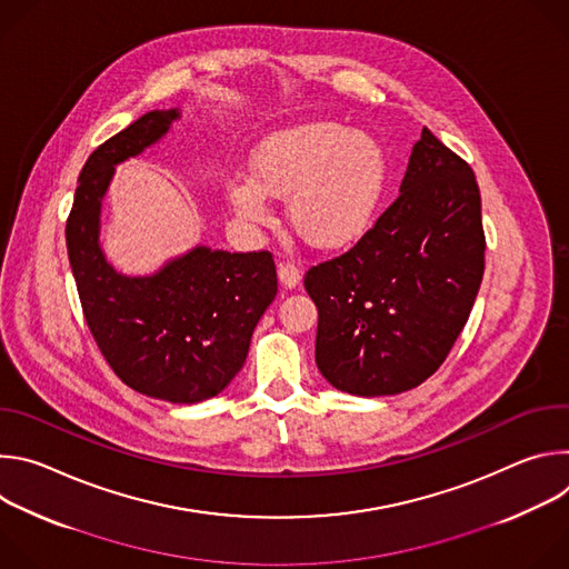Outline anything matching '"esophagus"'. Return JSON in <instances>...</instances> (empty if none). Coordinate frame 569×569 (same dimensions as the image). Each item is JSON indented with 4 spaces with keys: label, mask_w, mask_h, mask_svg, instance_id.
I'll list each match as a JSON object with an SVG mask.
<instances>
[{
    "label": "esophagus",
    "mask_w": 569,
    "mask_h": 569,
    "mask_svg": "<svg viewBox=\"0 0 569 569\" xmlns=\"http://www.w3.org/2000/svg\"><path fill=\"white\" fill-rule=\"evenodd\" d=\"M277 274H279L281 286H286V288H297V286H299V281H301V272H299V268H297L292 261H283V263H279Z\"/></svg>",
    "instance_id": "1"
}]
</instances>
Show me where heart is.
Segmentation results:
<instances>
[{
  "mask_svg": "<svg viewBox=\"0 0 569 569\" xmlns=\"http://www.w3.org/2000/svg\"><path fill=\"white\" fill-rule=\"evenodd\" d=\"M387 184L380 146L333 121H315L266 139L252 180L227 189L233 211L252 224L272 220L270 198L288 200L292 229L323 252L347 250L371 229Z\"/></svg>",
  "mask_w": 569,
  "mask_h": 569,
  "instance_id": "1",
  "label": "heart"
}]
</instances>
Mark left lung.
Here are the masks:
<instances>
[{
    "label": "left lung",
    "instance_id": "left-lung-1",
    "mask_svg": "<svg viewBox=\"0 0 569 569\" xmlns=\"http://www.w3.org/2000/svg\"><path fill=\"white\" fill-rule=\"evenodd\" d=\"M483 250L475 173L423 128L400 196L349 252L303 277L321 376L367 398L428 380L466 327Z\"/></svg>",
    "mask_w": 569,
    "mask_h": 569
}]
</instances>
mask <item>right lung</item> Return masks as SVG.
I'll list each match as a JSON object with an SVG mask.
<instances>
[{
    "instance_id": "1",
    "label": "right lung",
    "mask_w": 569,
    "mask_h": 569,
    "mask_svg": "<svg viewBox=\"0 0 569 569\" xmlns=\"http://www.w3.org/2000/svg\"><path fill=\"white\" fill-rule=\"evenodd\" d=\"M180 110H152L101 143L80 171L67 218V254L88 327L112 371L169 402L220 393L242 369L277 295L270 252L198 246L148 277L117 272L99 242L101 202L114 167L159 141Z\"/></svg>"
}]
</instances>
